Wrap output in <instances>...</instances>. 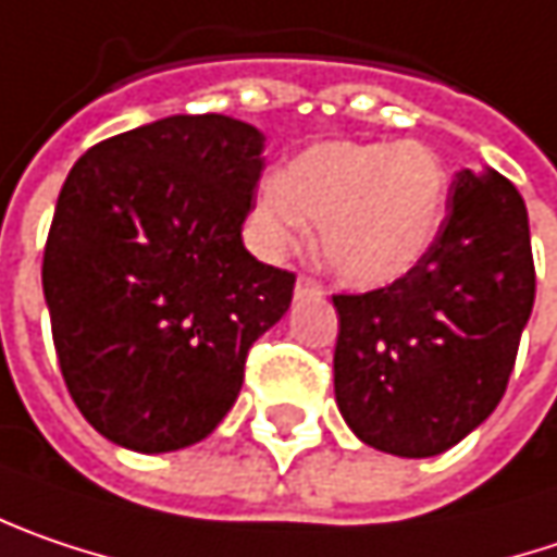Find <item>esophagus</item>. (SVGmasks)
<instances>
[{
    "label": "esophagus",
    "mask_w": 557,
    "mask_h": 557,
    "mask_svg": "<svg viewBox=\"0 0 557 557\" xmlns=\"http://www.w3.org/2000/svg\"><path fill=\"white\" fill-rule=\"evenodd\" d=\"M296 296L299 299H306V296H324V286L314 277H309V274H302V277L296 280Z\"/></svg>",
    "instance_id": "1"
}]
</instances>
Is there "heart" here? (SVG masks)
<instances>
[{
	"label": "heart",
	"mask_w": 557,
	"mask_h": 557,
	"mask_svg": "<svg viewBox=\"0 0 557 557\" xmlns=\"http://www.w3.org/2000/svg\"><path fill=\"white\" fill-rule=\"evenodd\" d=\"M447 170L422 141H331L299 153L255 198V233L268 251L321 230L327 268L352 286L404 277L432 248L447 205Z\"/></svg>",
	"instance_id": "obj_1"
}]
</instances>
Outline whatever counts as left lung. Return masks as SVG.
<instances>
[{
  "label": "left lung",
  "instance_id": "left-lung-1",
  "mask_svg": "<svg viewBox=\"0 0 557 557\" xmlns=\"http://www.w3.org/2000/svg\"><path fill=\"white\" fill-rule=\"evenodd\" d=\"M533 299L520 191L495 170H463L416 268L334 296V394L346 425L397 457H435L467 438L505 397Z\"/></svg>",
  "mask_w": 557,
  "mask_h": 557
}]
</instances>
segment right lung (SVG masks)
<instances>
[{
    "label": "right lung",
    "instance_id": "obj_1",
    "mask_svg": "<svg viewBox=\"0 0 557 557\" xmlns=\"http://www.w3.org/2000/svg\"><path fill=\"white\" fill-rule=\"evenodd\" d=\"M264 135L230 115H170L84 153L59 191L44 296L65 387L110 442L141 454L208 438L251 344L296 274L243 246Z\"/></svg>",
    "mask_w": 557,
    "mask_h": 557
}]
</instances>
